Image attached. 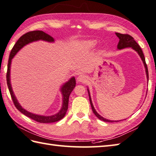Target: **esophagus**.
<instances>
[{
  "label": "esophagus",
  "instance_id": "esophagus-1",
  "mask_svg": "<svg viewBox=\"0 0 156 156\" xmlns=\"http://www.w3.org/2000/svg\"><path fill=\"white\" fill-rule=\"evenodd\" d=\"M77 80L78 82H81V83H85L87 81V77L84 75H80L77 77Z\"/></svg>",
  "mask_w": 156,
  "mask_h": 156
}]
</instances>
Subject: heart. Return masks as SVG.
<instances>
[{
    "mask_svg": "<svg viewBox=\"0 0 156 156\" xmlns=\"http://www.w3.org/2000/svg\"><path fill=\"white\" fill-rule=\"evenodd\" d=\"M96 45V41L94 40L87 41H85L82 43V45H83V48L87 49H93L94 48H95Z\"/></svg>",
    "mask_w": 156,
    "mask_h": 156,
    "instance_id": "heart-1",
    "label": "heart"
}]
</instances>
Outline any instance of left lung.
<instances>
[{
    "mask_svg": "<svg viewBox=\"0 0 156 156\" xmlns=\"http://www.w3.org/2000/svg\"><path fill=\"white\" fill-rule=\"evenodd\" d=\"M115 34L117 35V37L119 38V43L118 45H117V49H122L124 48H131L132 49H133L134 51H136L138 54L139 55V56L141 58V60L143 61V62L144 64V66H145V72H146V75H147V81H149V73H148V69H147V66L146 62H145V56H144V54L143 53V51L141 48H140V46L138 45V43L135 41L134 38L133 37H131L130 35L129 34H120L118 33V32H115ZM87 92L88 94H89V98H90V105L91 107H92V109L93 111V113H94L95 115L98 117L99 119L102 120V121L106 122H119V121H112V120H109L107 119H105V117H102L101 115L96 112V111L95 110L94 107V105L92 104V99H91V96H90V91L89 89L87 88ZM121 121V120H119Z\"/></svg>",
    "mask_w": 156,
    "mask_h": 156,
    "instance_id": "left-lung-1",
    "label": "left lung"
}]
</instances>
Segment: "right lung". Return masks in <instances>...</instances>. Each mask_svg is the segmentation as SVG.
<instances>
[{"mask_svg": "<svg viewBox=\"0 0 156 156\" xmlns=\"http://www.w3.org/2000/svg\"><path fill=\"white\" fill-rule=\"evenodd\" d=\"M48 41L49 43L54 42V38L51 37L50 35L46 34L45 32L41 30H34L28 32L27 33L24 34L17 40L16 43L15 44L13 49H11L9 58L8 61V65H7V83L9 90L10 94L12 98L13 102L16 106V107L18 109L20 112L25 115L26 116L30 117L32 119L34 120L37 122L39 123H53L59 121L62 119L63 117L65 116L66 113L67 109H68V105H69V98L70 93L74 89L76 85V81L75 78L73 77L70 78L68 81H66L65 83H64L62 86L60 88V92L62 94V108L60 110L59 112L55 115H52L49 116H45V115H37L34 114L32 113L29 112V111H26L24 108H22L21 105L17 101L16 96H15L13 91L12 90V87H11V78H10V70H11V61L15 55L18 52L20 49L23 48L25 45H28V44L37 41Z\"/></svg>", "mask_w": 156, "mask_h": 156, "instance_id": "1", "label": "right lung"}]
</instances>
